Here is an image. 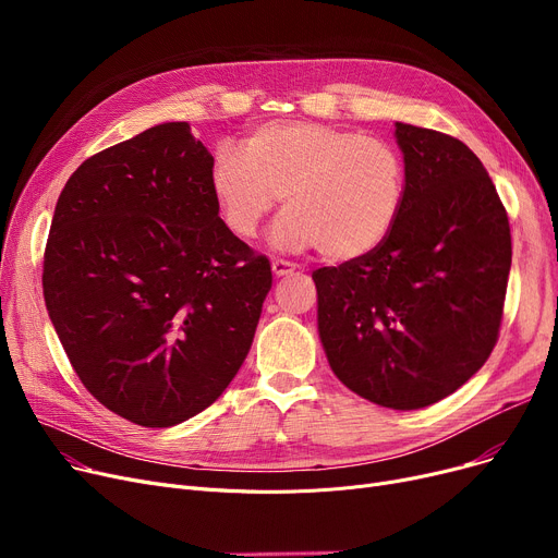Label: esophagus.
<instances>
[{
	"label": "esophagus",
	"instance_id": "esophagus-1",
	"mask_svg": "<svg viewBox=\"0 0 558 558\" xmlns=\"http://www.w3.org/2000/svg\"><path fill=\"white\" fill-rule=\"evenodd\" d=\"M271 269H274L276 278H282V276H289L291 271H296V264L289 262V259H274Z\"/></svg>",
	"mask_w": 558,
	"mask_h": 558
}]
</instances>
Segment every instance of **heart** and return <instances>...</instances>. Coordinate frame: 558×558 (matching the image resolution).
I'll list each match as a JSON object with an SVG mask.
<instances>
[{"label":"heart","mask_w":558,"mask_h":558,"mask_svg":"<svg viewBox=\"0 0 558 558\" xmlns=\"http://www.w3.org/2000/svg\"><path fill=\"white\" fill-rule=\"evenodd\" d=\"M210 192L223 223L253 240L276 205L287 201L274 242L310 248L332 262L360 259L391 234L404 198V160L385 137L324 122L255 126L244 151L219 144Z\"/></svg>","instance_id":"b5f03b06"}]
</instances>
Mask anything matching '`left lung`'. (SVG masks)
<instances>
[{
	"instance_id": "obj_1",
	"label": "left lung",
	"mask_w": 558,
	"mask_h": 558,
	"mask_svg": "<svg viewBox=\"0 0 558 558\" xmlns=\"http://www.w3.org/2000/svg\"><path fill=\"white\" fill-rule=\"evenodd\" d=\"M404 198L385 244L312 274L318 335L341 383L391 409L444 400L500 337L511 228L482 160L446 133L396 124Z\"/></svg>"
}]
</instances>
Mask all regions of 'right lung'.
I'll return each mask as SVG.
<instances>
[{
	"mask_svg": "<svg viewBox=\"0 0 558 558\" xmlns=\"http://www.w3.org/2000/svg\"><path fill=\"white\" fill-rule=\"evenodd\" d=\"M208 149L167 122L87 158L58 196L43 289L83 387L142 427L210 407L244 364L274 276L221 221Z\"/></svg>",
	"mask_w": 558,
	"mask_h": 558,
	"instance_id": "add662e5",
	"label": "right lung"
}]
</instances>
